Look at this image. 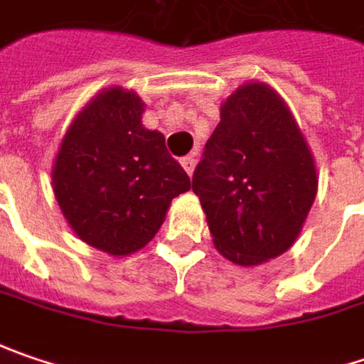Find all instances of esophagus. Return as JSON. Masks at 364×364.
Returning <instances> with one entry per match:
<instances>
[{"label":"esophagus","mask_w":364,"mask_h":364,"mask_svg":"<svg viewBox=\"0 0 364 364\" xmlns=\"http://www.w3.org/2000/svg\"><path fill=\"white\" fill-rule=\"evenodd\" d=\"M182 168L186 170L188 176H192L194 172V168H196V159H194V155H188V157H182Z\"/></svg>","instance_id":"obj_1"}]
</instances>
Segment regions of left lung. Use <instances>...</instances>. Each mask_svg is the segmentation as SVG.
Here are the masks:
<instances>
[{
    "label": "left lung",
    "mask_w": 364,
    "mask_h": 364,
    "mask_svg": "<svg viewBox=\"0 0 364 364\" xmlns=\"http://www.w3.org/2000/svg\"><path fill=\"white\" fill-rule=\"evenodd\" d=\"M215 247L240 266L281 256L297 240L318 192L314 155L281 96L245 83L192 176Z\"/></svg>",
    "instance_id": "1"
}]
</instances>
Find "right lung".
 <instances>
[{"instance_id": "1", "label": "right lung", "mask_w": 364, "mask_h": 364, "mask_svg": "<svg viewBox=\"0 0 364 364\" xmlns=\"http://www.w3.org/2000/svg\"><path fill=\"white\" fill-rule=\"evenodd\" d=\"M135 92L110 87L71 122L53 168V191L85 244L127 256L151 242L191 178L166 139L141 124Z\"/></svg>"}]
</instances>
